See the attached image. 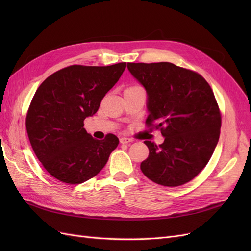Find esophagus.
Masks as SVG:
<instances>
[{"mask_svg": "<svg viewBox=\"0 0 251 251\" xmlns=\"http://www.w3.org/2000/svg\"><path fill=\"white\" fill-rule=\"evenodd\" d=\"M119 141H120V143L126 144V143H130V142H132V141H133V139H131V138H126V137H121V138L119 139Z\"/></svg>", "mask_w": 251, "mask_h": 251, "instance_id": "34e87169", "label": "esophagus"}]
</instances>
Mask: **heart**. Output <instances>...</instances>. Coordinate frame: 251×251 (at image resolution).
Listing matches in <instances>:
<instances>
[{"mask_svg":"<svg viewBox=\"0 0 251 251\" xmlns=\"http://www.w3.org/2000/svg\"><path fill=\"white\" fill-rule=\"evenodd\" d=\"M133 89H142V88L140 86H137V85H133V86L127 87L126 90H133Z\"/></svg>","mask_w":251,"mask_h":251,"instance_id":"1","label":"heart"}]
</instances>
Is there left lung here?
<instances>
[{
	"label": "left lung",
	"mask_w": 251,
	"mask_h": 251,
	"mask_svg": "<svg viewBox=\"0 0 251 251\" xmlns=\"http://www.w3.org/2000/svg\"><path fill=\"white\" fill-rule=\"evenodd\" d=\"M127 69L147 90V126L164 137L159 146L144 141L150 154L142 173L163 186L187 183L208 163L219 141L221 112L214 92L199 73L172 63H127Z\"/></svg>",
	"instance_id": "8db88e82"
}]
</instances>
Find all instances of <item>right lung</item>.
<instances>
[{
	"label": "right lung",
	"mask_w": 251,
	"mask_h": 251,
	"mask_svg": "<svg viewBox=\"0 0 251 251\" xmlns=\"http://www.w3.org/2000/svg\"><path fill=\"white\" fill-rule=\"evenodd\" d=\"M126 63L72 65L51 74L37 88L26 116V130L37 159L51 176L80 184L100 173L118 146L115 135L93 138L83 120L100 108Z\"/></svg>",
	"instance_id": "add662e5"
}]
</instances>
